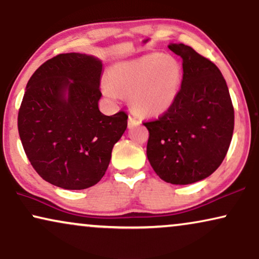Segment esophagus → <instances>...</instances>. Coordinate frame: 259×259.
I'll return each instance as SVG.
<instances>
[{
	"mask_svg": "<svg viewBox=\"0 0 259 259\" xmlns=\"http://www.w3.org/2000/svg\"><path fill=\"white\" fill-rule=\"evenodd\" d=\"M140 123H141V122H140L139 118H137L136 116L129 115V118H127V125H129V127H133V126L139 125Z\"/></svg>",
	"mask_w": 259,
	"mask_h": 259,
	"instance_id": "obj_1",
	"label": "esophagus"
}]
</instances>
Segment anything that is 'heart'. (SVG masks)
Wrapping results in <instances>:
<instances>
[{
	"label": "heart",
	"instance_id": "heart-1",
	"mask_svg": "<svg viewBox=\"0 0 259 259\" xmlns=\"http://www.w3.org/2000/svg\"><path fill=\"white\" fill-rule=\"evenodd\" d=\"M181 67L170 57L146 54L110 67L105 96H129L132 108L142 116L158 117L171 109L181 86Z\"/></svg>",
	"mask_w": 259,
	"mask_h": 259
}]
</instances>
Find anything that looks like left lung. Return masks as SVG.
Listing matches in <instances>:
<instances>
[{"label": "left lung", "instance_id": "left-lung-1", "mask_svg": "<svg viewBox=\"0 0 259 259\" xmlns=\"http://www.w3.org/2000/svg\"><path fill=\"white\" fill-rule=\"evenodd\" d=\"M168 47L182 59L181 89L169 111L144 123L147 156L162 180L189 185L222 164L232 140L234 111L225 79L212 61L184 44Z\"/></svg>", "mask_w": 259, "mask_h": 259}]
</instances>
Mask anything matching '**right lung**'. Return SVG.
<instances>
[{"label":"right lung","mask_w":259,"mask_h":259,"mask_svg":"<svg viewBox=\"0 0 259 259\" xmlns=\"http://www.w3.org/2000/svg\"><path fill=\"white\" fill-rule=\"evenodd\" d=\"M102 60L64 53L41 65L27 82L17 117L33 168L64 189H85L104 177L127 115L99 111Z\"/></svg>","instance_id":"obj_1"}]
</instances>
